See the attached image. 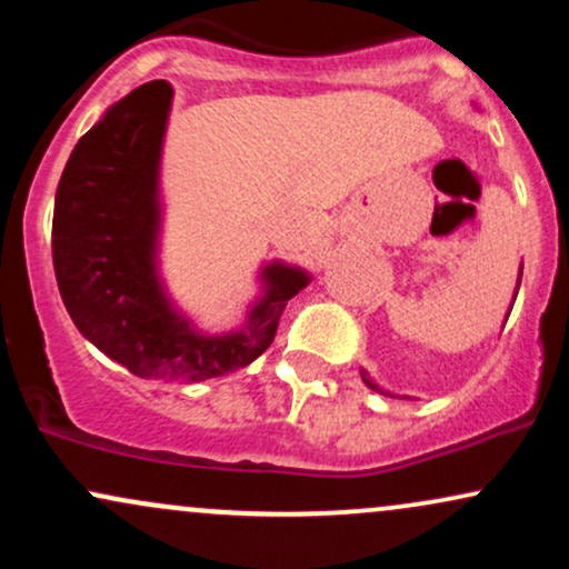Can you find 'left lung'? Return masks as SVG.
Here are the masks:
<instances>
[{
    "mask_svg": "<svg viewBox=\"0 0 569 569\" xmlns=\"http://www.w3.org/2000/svg\"><path fill=\"white\" fill-rule=\"evenodd\" d=\"M519 283H521V272H519ZM516 291H519V289H516ZM361 380H363V382H367V388H371V390H377V393H385V390H382V388H377V382H375V380H371V377L367 375V371H361ZM385 396H388V393H385Z\"/></svg>",
    "mask_w": 569,
    "mask_h": 569,
    "instance_id": "left-lung-1",
    "label": "left lung"
}]
</instances>
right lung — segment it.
<instances>
[{
	"mask_svg": "<svg viewBox=\"0 0 569 569\" xmlns=\"http://www.w3.org/2000/svg\"><path fill=\"white\" fill-rule=\"evenodd\" d=\"M173 88L154 80L107 109L77 141L53 211L58 291L84 339L147 380L200 382L248 367L276 339L299 267L272 262L243 329L202 335L166 297L158 276L160 152Z\"/></svg>",
	"mask_w": 569,
	"mask_h": 569,
	"instance_id": "right-lung-1",
	"label": "right lung"
}]
</instances>
